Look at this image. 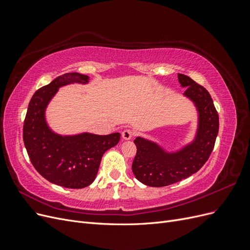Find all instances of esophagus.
<instances>
[{"label":"esophagus","mask_w":250,"mask_h":250,"mask_svg":"<svg viewBox=\"0 0 250 250\" xmlns=\"http://www.w3.org/2000/svg\"><path fill=\"white\" fill-rule=\"evenodd\" d=\"M133 135H134V132L131 129H124L122 131V138L124 140H130Z\"/></svg>","instance_id":"1"}]
</instances>
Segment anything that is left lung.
<instances>
[{
    "label": "left lung",
    "instance_id": "8db88e82",
    "mask_svg": "<svg viewBox=\"0 0 250 250\" xmlns=\"http://www.w3.org/2000/svg\"><path fill=\"white\" fill-rule=\"evenodd\" d=\"M185 95L196 104L199 128L196 140L177 153H166L156 144L137 138V154L132 163L134 176L149 187H166L178 183L201 169L214 149L219 131V116L208 90L188 76L178 74Z\"/></svg>",
    "mask_w": 250,
    "mask_h": 250
}]
</instances>
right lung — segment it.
Masks as SVG:
<instances>
[{
  "mask_svg": "<svg viewBox=\"0 0 250 250\" xmlns=\"http://www.w3.org/2000/svg\"><path fill=\"white\" fill-rule=\"evenodd\" d=\"M89 77L66 73L39 88L30 100L22 128V139L33 167L50 183L82 188L95 180L102 155L120 141L119 132L108 135L82 133L60 137L44 121V109L58 87L67 83H86Z\"/></svg>",
  "mask_w": 250,
  "mask_h": 250,
  "instance_id": "add662e5",
  "label": "right lung"
}]
</instances>
